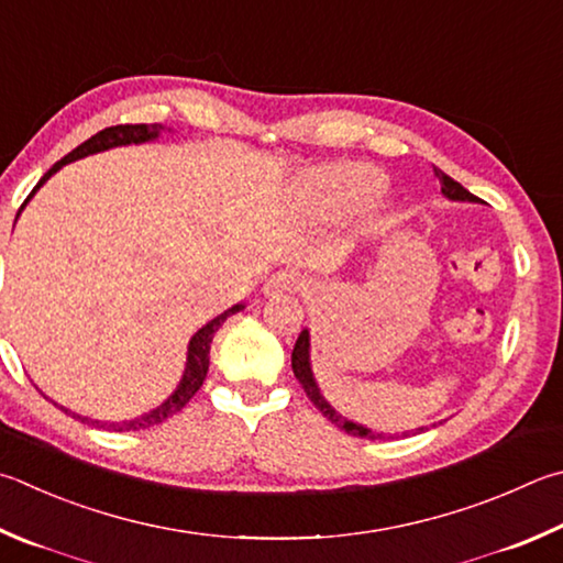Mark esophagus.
Returning a JSON list of instances; mask_svg holds the SVG:
<instances>
[{"label":"esophagus","mask_w":563,"mask_h":563,"mask_svg":"<svg viewBox=\"0 0 563 563\" xmlns=\"http://www.w3.org/2000/svg\"><path fill=\"white\" fill-rule=\"evenodd\" d=\"M302 285V278H300V273H295V271H280V273H275V275H271L268 278V283L263 285V290H265V295H278V292H295Z\"/></svg>","instance_id":"esophagus-1"}]
</instances>
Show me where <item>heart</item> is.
<instances>
[{
  "mask_svg": "<svg viewBox=\"0 0 563 563\" xmlns=\"http://www.w3.org/2000/svg\"><path fill=\"white\" fill-rule=\"evenodd\" d=\"M384 189V175L364 165H334L314 172L305 181L302 194L314 209L346 213L364 209Z\"/></svg>",
  "mask_w": 563,
  "mask_h": 563,
  "instance_id": "obj_1",
  "label": "heart"
}]
</instances>
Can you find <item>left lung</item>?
<instances>
[{
    "mask_svg": "<svg viewBox=\"0 0 563 563\" xmlns=\"http://www.w3.org/2000/svg\"><path fill=\"white\" fill-rule=\"evenodd\" d=\"M435 177L441 179V191L445 194L448 199L453 201H479L475 194H470L463 184L455 181L453 177H448L443 169H435ZM292 374L295 379H298L305 388V394H308L310 401L314 404L317 411H320L327 421H332L336 428H342V431H346L350 435H356V438H369V441H382V438H391L386 433H376L372 431V428H364L362 423H354L350 421V418H344L342 413H336L334 408L324 401V396L320 394V386H317L314 376H312V366H310V332L302 330L298 342H295V350H292ZM418 431H423V428H418ZM408 435V433H404Z\"/></svg>",
    "mask_w": 563,
    "mask_h": 563,
    "instance_id": "obj_1",
    "label": "left lung"
}]
</instances>
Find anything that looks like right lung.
I'll use <instances>...</instances> for the list:
<instances>
[{
	"instance_id": "add662e5",
	"label": "right lung",
	"mask_w": 563,
	"mask_h": 563,
	"mask_svg": "<svg viewBox=\"0 0 563 563\" xmlns=\"http://www.w3.org/2000/svg\"><path fill=\"white\" fill-rule=\"evenodd\" d=\"M159 130H162V125H112V128H106V130L96 132V135L90 137V140H86L84 145H78L74 152H68V155H66L64 159L56 162V165L51 167L44 177H41V181L36 184L34 191L29 194L26 201L34 197L41 184H44L51 175H56V172H58L60 167H64V165H68V162H76V159H80V157L96 155V152H106V150H110V147L140 145V142H150V140L159 137ZM26 201L22 203V209L26 207ZM22 209H19V211H22ZM16 217H19V213H16ZM239 310H243V305H233V308H229L227 312H221L219 317H213L211 322L203 324L201 330L191 336V340H189V352H187V369H184V376H181V382H179V386H177V391L172 394L165 404L157 406L155 411H150V413L140 416V418H132V421L106 423V421H93V418L70 413L68 408L58 406V404H56V406L60 408V411H66L68 416L78 418V421L90 423V426H98V428H108V431H115V433H122V431H140V428H150V426H157V423H162V421H167L169 416L179 413L181 408L189 404V398L201 388L203 379H207V372H209V350H211L213 334H217L219 327H221L223 322H227V317L236 314Z\"/></svg>"
}]
</instances>
